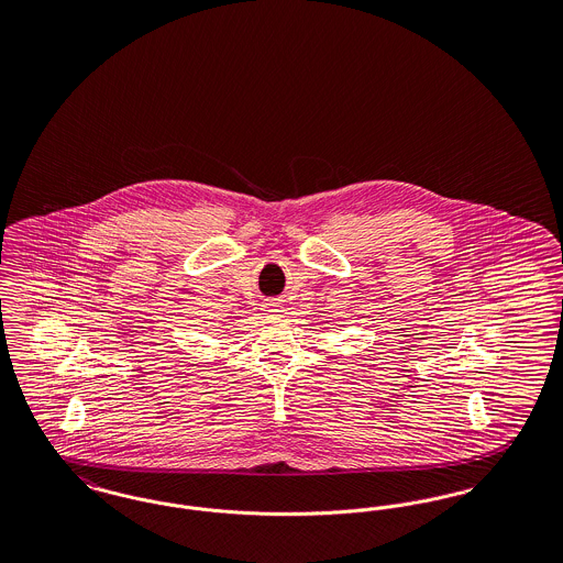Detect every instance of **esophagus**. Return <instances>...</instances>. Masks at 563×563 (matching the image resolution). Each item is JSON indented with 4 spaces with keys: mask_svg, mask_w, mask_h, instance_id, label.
Returning a JSON list of instances; mask_svg holds the SVG:
<instances>
[{
    "mask_svg": "<svg viewBox=\"0 0 563 563\" xmlns=\"http://www.w3.org/2000/svg\"><path fill=\"white\" fill-rule=\"evenodd\" d=\"M266 310L272 312V314H276V312H280V303H276V301H269V303H266Z\"/></svg>",
    "mask_w": 563,
    "mask_h": 563,
    "instance_id": "esophagus-1",
    "label": "esophagus"
}]
</instances>
